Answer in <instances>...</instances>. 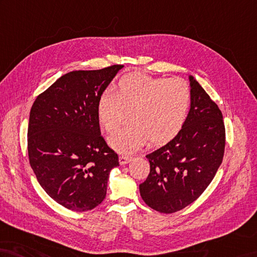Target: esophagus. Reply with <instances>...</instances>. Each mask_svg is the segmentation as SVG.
Segmentation results:
<instances>
[{
  "instance_id": "obj_1",
  "label": "esophagus",
  "mask_w": 257,
  "mask_h": 257,
  "mask_svg": "<svg viewBox=\"0 0 257 257\" xmlns=\"http://www.w3.org/2000/svg\"><path fill=\"white\" fill-rule=\"evenodd\" d=\"M131 159H133V157H129V156H120L119 157V163H120V165H124L129 163Z\"/></svg>"
}]
</instances>
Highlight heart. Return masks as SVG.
I'll list each match as a JSON object with an SVG mask.
<instances>
[{"mask_svg":"<svg viewBox=\"0 0 257 257\" xmlns=\"http://www.w3.org/2000/svg\"><path fill=\"white\" fill-rule=\"evenodd\" d=\"M190 104L188 85L180 79L129 73L118 81L115 93L106 91L97 101V117L107 133L120 126L123 111H130L128 127L109 138L115 150L130 153L150 140L153 146L171 141L180 133Z\"/></svg>","mask_w":257,"mask_h":257,"instance_id":"obj_1","label":"heart"}]
</instances>
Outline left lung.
Returning <instances> with one entry per match:
<instances>
[{
  "label": "left lung",
  "instance_id": "left-lung-1",
  "mask_svg": "<svg viewBox=\"0 0 257 257\" xmlns=\"http://www.w3.org/2000/svg\"><path fill=\"white\" fill-rule=\"evenodd\" d=\"M190 109L180 133L149 153L150 173L139 185L143 201L152 209L173 213L205 192L222 163L225 129L218 105L193 76Z\"/></svg>",
  "mask_w": 257,
  "mask_h": 257
}]
</instances>
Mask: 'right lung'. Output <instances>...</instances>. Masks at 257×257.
<instances>
[{"mask_svg":"<svg viewBox=\"0 0 257 257\" xmlns=\"http://www.w3.org/2000/svg\"><path fill=\"white\" fill-rule=\"evenodd\" d=\"M123 65L72 71L35 99L29 115V163L58 204L82 212L105 199L117 153L100 136L97 101Z\"/></svg>","mask_w":257,"mask_h":257,"instance_id":"obj_1","label":"right lung"}]
</instances>
